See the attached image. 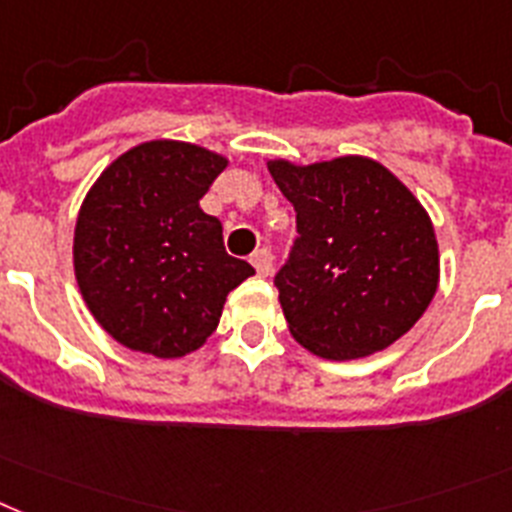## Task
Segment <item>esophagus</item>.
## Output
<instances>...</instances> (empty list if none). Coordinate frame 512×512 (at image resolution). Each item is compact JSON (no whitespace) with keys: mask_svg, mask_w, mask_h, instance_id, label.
Segmentation results:
<instances>
[{"mask_svg":"<svg viewBox=\"0 0 512 512\" xmlns=\"http://www.w3.org/2000/svg\"><path fill=\"white\" fill-rule=\"evenodd\" d=\"M252 265H255L257 276H270L273 273V252L270 249H257L252 255Z\"/></svg>","mask_w":512,"mask_h":512,"instance_id":"1","label":"esophagus"}]
</instances>
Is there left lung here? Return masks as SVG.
I'll return each mask as SVG.
<instances>
[{"instance_id": "8db88e82", "label": "left lung", "mask_w": 512, "mask_h": 512, "mask_svg": "<svg viewBox=\"0 0 512 512\" xmlns=\"http://www.w3.org/2000/svg\"><path fill=\"white\" fill-rule=\"evenodd\" d=\"M296 210L299 239L276 276L291 336L320 359L388 349L427 312L440 283L432 218L380 161H268Z\"/></svg>"}]
</instances>
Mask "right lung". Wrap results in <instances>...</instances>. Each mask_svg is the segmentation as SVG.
Listing matches in <instances>:
<instances>
[{
    "instance_id": "right-lung-1",
    "label": "right lung",
    "mask_w": 512,
    "mask_h": 512,
    "mask_svg": "<svg viewBox=\"0 0 512 512\" xmlns=\"http://www.w3.org/2000/svg\"><path fill=\"white\" fill-rule=\"evenodd\" d=\"M229 158L182 140H148L106 166L75 223L72 265L85 307L124 349L158 359L197 351L255 268L223 247L200 208Z\"/></svg>"
}]
</instances>
